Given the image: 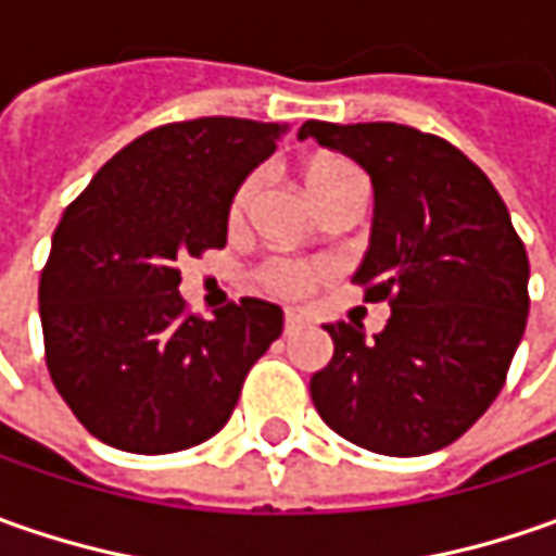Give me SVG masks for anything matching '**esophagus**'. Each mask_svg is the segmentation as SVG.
<instances>
[{
  "label": "esophagus",
  "instance_id": "34e87169",
  "mask_svg": "<svg viewBox=\"0 0 556 556\" xmlns=\"http://www.w3.org/2000/svg\"><path fill=\"white\" fill-rule=\"evenodd\" d=\"M303 325H306V321H303V315H296V312H288V315H285V333H296V331H303Z\"/></svg>",
  "mask_w": 556,
  "mask_h": 556
}]
</instances>
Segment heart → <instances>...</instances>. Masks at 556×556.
<instances>
[{"label": "heart", "mask_w": 556, "mask_h": 556, "mask_svg": "<svg viewBox=\"0 0 556 556\" xmlns=\"http://www.w3.org/2000/svg\"><path fill=\"white\" fill-rule=\"evenodd\" d=\"M355 179H365L358 173V166L350 163L346 157H333V154H325V157H315V161L306 166V188L309 194L318 201L325 198L328 191H333L337 185L355 182ZM260 191V176L250 173L244 182L238 185L235 198H231V219L238 223L247 213V206L253 203ZM321 278V268L312 266V263H296V260H271L266 266L260 268V285L278 296H300Z\"/></svg>", "instance_id": "heart-1"}]
</instances>
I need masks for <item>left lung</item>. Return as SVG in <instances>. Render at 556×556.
<instances>
[{"instance_id":"8db88e82","label":"left lung","mask_w":556,"mask_h":556,"mask_svg":"<svg viewBox=\"0 0 556 556\" xmlns=\"http://www.w3.org/2000/svg\"><path fill=\"white\" fill-rule=\"evenodd\" d=\"M300 139L371 176V247L353 281L393 306L371 343L362 325H325L333 358L312 374V402L377 455L445 448L502 393L523 340L529 260L510 213L477 163L412 126L306 119Z\"/></svg>"}]
</instances>
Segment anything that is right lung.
<instances>
[{"instance_id": "1", "label": "right lung", "mask_w": 556, "mask_h": 556, "mask_svg": "<svg viewBox=\"0 0 556 556\" xmlns=\"http://www.w3.org/2000/svg\"><path fill=\"white\" fill-rule=\"evenodd\" d=\"M285 132L241 117L166 123L114 154L64 210L39 318L54 390L96 439L136 455L210 439L281 337V309L256 296L216 318L191 315L179 260L225 247L238 185Z\"/></svg>"}]
</instances>
